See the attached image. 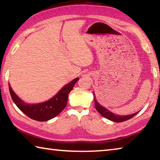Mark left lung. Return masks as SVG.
Segmentation results:
<instances>
[{"instance_id":"8db88e82","label":"left lung","mask_w":160,"mask_h":160,"mask_svg":"<svg viewBox=\"0 0 160 160\" xmlns=\"http://www.w3.org/2000/svg\"><path fill=\"white\" fill-rule=\"evenodd\" d=\"M94 106L97 112H98L100 114L104 116L109 120H111L112 121H114V122H123V121H125L128 120V119L131 118L137 114L138 112H136L133 113V114L131 115H128V116H120V115H116L113 113L112 112H109V110H107L106 108L102 107L101 105L99 104V103L96 101L95 98H94Z\"/></svg>"}]
</instances>
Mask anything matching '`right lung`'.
<instances>
[{"label": "right lung", "mask_w": 160, "mask_h": 160, "mask_svg": "<svg viewBox=\"0 0 160 160\" xmlns=\"http://www.w3.org/2000/svg\"><path fill=\"white\" fill-rule=\"evenodd\" d=\"M79 78H77L64 86L59 92L48 101L37 104H28L16 95L9 85L12 99L19 109L32 119L38 121H47L60 113L66 107L68 94L72 90Z\"/></svg>", "instance_id": "obj_1"}]
</instances>
